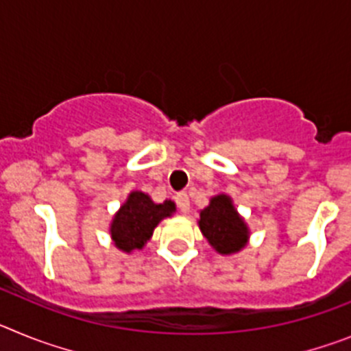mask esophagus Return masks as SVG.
<instances>
[{
    "label": "esophagus",
    "instance_id": "1",
    "mask_svg": "<svg viewBox=\"0 0 351 351\" xmlns=\"http://www.w3.org/2000/svg\"><path fill=\"white\" fill-rule=\"evenodd\" d=\"M176 202H178V207L181 209V213L186 214L190 210V197H188V193H184V191L176 195Z\"/></svg>",
    "mask_w": 351,
    "mask_h": 351
}]
</instances>
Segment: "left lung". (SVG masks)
<instances>
[{
	"label": "left lung",
	"instance_id": "8db88e82",
	"mask_svg": "<svg viewBox=\"0 0 351 351\" xmlns=\"http://www.w3.org/2000/svg\"><path fill=\"white\" fill-rule=\"evenodd\" d=\"M198 226L204 237L219 255H232L243 250L250 239V230L239 216L228 195H216L209 206L200 210Z\"/></svg>",
	"mask_w": 351,
	"mask_h": 351
}]
</instances>
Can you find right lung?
Returning a JSON list of instances; mask_svg holds the SVG:
<instances>
[{"label":"right lung","instance_id":"add662e5","mask_svg":"<svg viewBox=\"0 0 351 351\" xmlns=\"http://www.w3.org/2000/svg\"><path fill=\"white\" fill-rule=\"evenodd\" d=\"M173 210L176 204L170 200L154 204L149 195L142 191H132L110 223L114 244L125 253L142 250L153 235L158 223L163 218L172 216Z\"/></svg>","mask_w":351,"mask_h":351}]
</instances>
